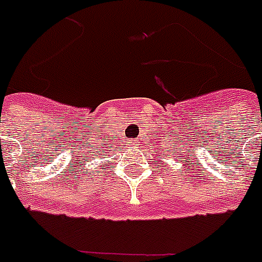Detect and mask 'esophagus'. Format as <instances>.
Here are the masks:
<instances>
[{
	"instance_id": "esophagus-1",
	"label": "esophagus",
	"mask_w": 262,
	"mask_h": 262,
	"mask_svg": "<svg viewBox=\"0 0 262 262\" xmlns=\"http://www.w3.org/2000/svg\"><path fill=\"white\" fill-rule=\"evenodd\" d=\"M130 144L133 147L135 146H137V144H139V140H136V139H133V140H130Z\"/></svg>"
}]
</instances>
